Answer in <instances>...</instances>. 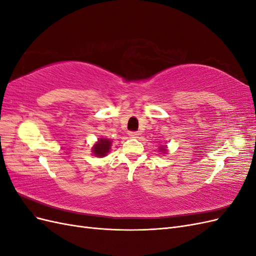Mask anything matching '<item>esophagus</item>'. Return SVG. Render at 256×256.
Wrapping results in <instances>:
<instances>
[{
  "label": "esophagus",
  "instance_id": "obj_1",
  "mask_svg": "<svg viewBox=\"0 0 256 256\" xmlns=\"http://www.w3.org/2000/svg\"><path fill=\"white\" fill-rule=\"evenodd\" d=\"M128 136L130 138H138V131H129Z\"/></svg>",
  "mask_w": 256,
  "mask_h": 256
}]
</instances>
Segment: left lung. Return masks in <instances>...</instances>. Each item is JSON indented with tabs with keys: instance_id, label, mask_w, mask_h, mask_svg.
<instances>
[{
	"instance_id": "8db88e82",
	"label": "left lung",
	"mask_w": 256,
	"mask_h": 256,
	"mask_svg": "<svg viewBox=\"0 0 256 256\" xmlns=\"http://www.w3.org/2000/svg\"><path fill=\"white\" fill-rule=\"evenodd\" d=\"M160 150H161L162 152H166V148H164V146H160Z\"/></svg>"
}]
</instances>
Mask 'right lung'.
<instances>
[{
  "label": "right lung",
  "mask_w": 256,
  "mask_h": 256,
  "mask_svg": "<svg viewBox=\"0 0 256 256\" xmlns=\"http://www.w3.org/2000/svg\"><path fill=\"white\" fill-rule=\"evenodd\" d=\"M111 147V141L108 138H100L98 143L92 147V152L97 157H104L106 154L109 152Z\"/></svg>",
  "instance_id": "add662e5"
}]
</instances>
